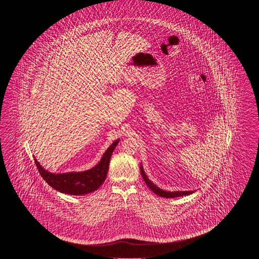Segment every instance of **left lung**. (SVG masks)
Returning a JSON list of instances; mask_svg holds the SVG:
<instances>
[{
  "instance_id": "left-lung-1",
  "label": "left lung",
  "mask_w": 259,
  "mask_h": 259,
  "mask_svg": "<svg viewBox=\"0 0 259 259\" xmlns=\"http://www.w3.org/2000/svg\"><path fill=\"white\" fill-rule=\"evenodd\" d=\"M141 173L143 176V181L146 183V185L150 188L151 191H153V193L157 194L158 196L161 197H165V198H176L183 195H189L193 193V191H185V192H166L162 189L157 187L155 184L151 182L148 179V177L146 176L145 172L143 170V165H141Z\"/></svg>"
}]
</instances>
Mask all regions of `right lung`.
<instances>
[{"label":"right lung","instance_id":"add662e5","mask_svg":"<svg viewBox=\"0 0 259 259\" xmlns=\"http://www.w3.org/2000/svg\"><path fill=\"white\" fill-rule=\"evenodd\" d=\"M118 142L119 140H116L112 143L110 147L105 151L99 163L89 170L55 174L44 168L34 157L35 164L44 181L56 191L71 195L87 194L96 191L105 182L111 155Z\"/></svg>","mask_w":259,"mask_h":259}]
</instances>
